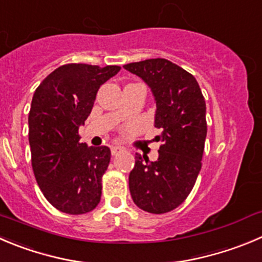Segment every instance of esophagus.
<instances>
[{
	"mask_svg": "<svg viewBox=\"0 0 262 262\" xmlns=\"http://www.w3.org/2000/svg\"><path fill=\"white\" fill-rule=\"evenodd\" d=\"M111 150H112V154H113V156H117L118 153L123 151V148H122V146H119V145H113V146H112Z\"/></svg>",
	"mask_w": 262,
	"mask_h": 262,
	"instance_id": "obj_1",
	"label": "esophagus"
}]
</instances>
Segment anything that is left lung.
<instances>
[{"label": "left lung", "mask_w": 262, "mask_h": 262, "mask_svg": "<svg viewBox=\"0 0 262 262\" xmlns=\"http://www.w3.org/2000/svg\"><path fill=\"white\" fill-rule=\"evenodd\" d=\"M140 77L156 103L154 127L161 135L158 159L135 154L128 176L129 193L141 210L166 213L180 206L195 184L207 136L206 101L196 79L166 59H148L123 66Z\"/></svg>", "instance_id": "8db88e82"}]
</instances>
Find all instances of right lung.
Segmentation results:
<instances>
[{
	"label": "right lung",
	"instance_id": "1",
	"mask_svg": "<svg viewBox=\"0 0 262 262\" xmlns=\"http://www.w3.org/2000/svg\"><path fill=\"white\" fill-rule=\"evenodd\" d=\"M121 67H59L34 92L28 117L32 167L47 201L61 212L82 215L101 198L108 146L79 143L78 128L91 113L98 90Z\"/></svg>",
	"mask_w": 262,
	"mask_h": 262
}]
</instances>
